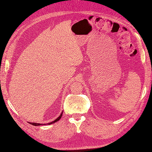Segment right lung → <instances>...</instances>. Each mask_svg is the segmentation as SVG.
I'll list each match as a JSON object with an SVG mask.
<instances>
[{
	"label": "right lung",
	"instance_id": "add662e5",
	"mask_svg": "<svg viewBox=\"0 0 152 152\" xmlns=\"http://www.w3.org/2000/svg\"><path fill=\"white\" fill-rule=\"evenodd\" d=\"M62 114H63V112L61 113V115L59 116L56 119H55L54 121H53V122H50V123H48V124H48V125H50V124H53V123H55V122H57V121H58L61 118V117H62ZM29 124H31V125H35V126H38V125H42V124H38V123H34V122H29ZM43 125H45V124H43Z\"/></svg>",
	"mask_w": 152,
	"mask_h": 152
}]
</instances>
